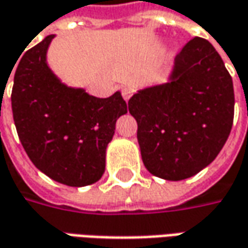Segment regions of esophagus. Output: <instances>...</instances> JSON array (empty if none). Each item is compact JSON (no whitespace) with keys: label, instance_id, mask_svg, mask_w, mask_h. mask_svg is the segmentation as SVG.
<instances>
[{"label":"esophagus","instance_id":"esophagus-1","mask_svg":"<svg viewBox=\"0 0 248 248\" xmlns=\"http://www.w3.org/2000/svg\"><path fill=\"white\" fill-rule=\"evenodd\" d=\"M132 94H133V88H130V86H124V88H122V96H124V98L126 100V101L132 97Z\"/></svg>","mask_w":248,"mask_h":248}]
</instances>
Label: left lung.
<instances>
[{
	"label": "left lung",
	"mask_w": 248,
	"mask_h": 248,
	"mask_svg": "<svg viewBox=\"0 0 248 248\" xmlns=\"http://www.w3.org/2000/svg\"><path fill=\"white\" fill-rule=\"evenodd\" d=\"M151 174L180 181L217 158L233 124V82L207 39L195 37L175 57L171 79L129 100Z\"/></svg>",
	"instance_id": "1"
}]
</instances>
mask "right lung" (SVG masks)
<instances>
[{
  "label": "right lung",
  "instance_id": "1",
  "mask_svg": "<svg viewBox=\"0 0 248 248\" xmlns=\"http://www.w3.org/2000/svg\"><path fill=\"white\" fill-rule=\"evenodd\" d=\"M53 37L19 60L11 96L13 121L34 166L57 183L85 186L104 173L108 142L127 106L119 92L98 98L59 81L46 64Z\"/></svg>",
  "mask_w": 248,
  "mask_h": 248
}]
</instances>
